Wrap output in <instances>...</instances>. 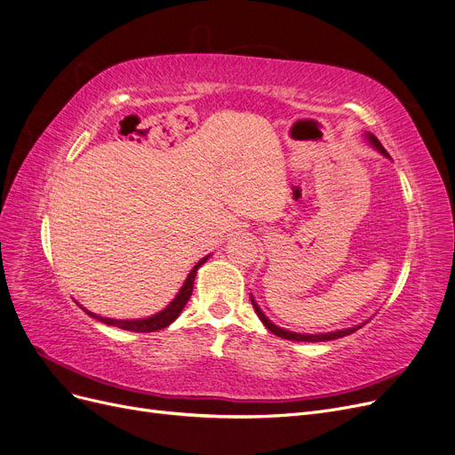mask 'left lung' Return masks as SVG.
<instances>
[{"label":"left lung","mask_w":455,"mask_h":455,"mask_svg":"<svg viewBox=\"0 0 455 455\" xmlns=\"http://www.w3.org/2000/svg\"><path fill=\"white\" fill-rule=\"evenodd\" d=\"M370 141L375 145V148L383 153V155H387L388 156V153L385 151V148L383 145H380V141L375 138V136H370ZM250 300H251V304H253V310L258 312V315H259V319L263 321V324L267 326V329L272 332V334H276V336H280V338H285V339H293V341H329V339H338V338H343V336H347V334H353L355 331H358L360 326H353V329H345V331H336V332H326V334H297V332H289V331H283V329H280V326H276V324H272L265 315H263V312L259 310V306L253 302V299L250 297Z\"/></svg>","instance_id":"obj_1"}]
</instances>
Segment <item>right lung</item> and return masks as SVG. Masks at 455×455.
I'll return each mask as SVG.
<instances>
[{
	"label": "right lung",
	"instance_id": "right-lung-1",
	"mask_svg": "<svg viewBox=\"0 0 455 455\" xmlns=\"http://www.w3.org/2000/svg\"><path fill=\"white\" fill-rule=\"evenodd\" d=\"M207 258H209V256H207ZM207 258H204L202 261H199V263L190 270V275H188V278H187L185 285L180 287V291L177 293V297L172 300V304H170L168 307H164V310H162L160 314L153 315V317H148V319H136V321H117V319H108V317L95 315V314L87 312L85 307H82L80 304H78V306L82 307V310H85V314H87V315L95 317V319H99V321H102V323H106V324L119 326V329H123V331H132V332H155V331H160V329H166V326H168V324H172V323L179 317V314L183 312L185 304L188 302V299H190V295H192V289H194V278H196V270L199 268V265H204V263L207 261Z\"/></svg>",
	"mask_w": 455,
	"mask_h": 455
}]
</instances>
